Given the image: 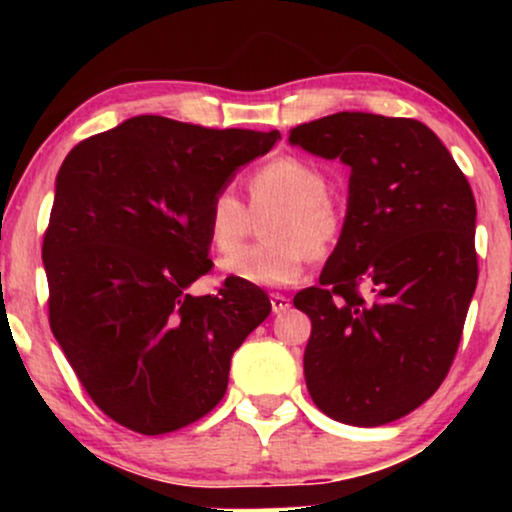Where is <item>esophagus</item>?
<instances>
[{"label":"esophagus","instance_id":"obj_1","mask_svg":"<svg viewBox=\"0 0 512 512\" xmlns=\"http://www.w3.org/2000/svg\"><path fill=\"white\" fill-rule=\"evenodd\" d=\"M269 301H272V310L276 315L286 313V310L291 308V301L284 296V293H272V298H269Z\"/></svg>","mask_w":512,"mask_h":512}]
</instances>
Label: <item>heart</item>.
Segmentation results:
<instances>
[{
  "mask_svg": "<svg viewBox=\"0 0 512 512\" xmlns=\"http://www.w3.org/2000/svg\"><path fill=\"white\" fill-rule=\"evenodd\" d=\"M327 175L301 156H279L248 178L252 211L276 207L264 223L267 243L250 245L223 260V272L243 284L276 289L301 279L313 257H325L344 231V211L327 195ZM211 248L238 250L252 228V214L233 190H219L204 214Z\"/></svg>",
  "mask_w": 512,
  "mask_h": 512,
  "instance_id": "b5f03b06",
  "label": "heart"
}]
</instances>
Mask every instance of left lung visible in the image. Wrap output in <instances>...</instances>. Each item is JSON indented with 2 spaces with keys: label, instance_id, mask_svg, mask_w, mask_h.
Returning <instances> with one entry per match:
<instances>
[{
  "label": "left lung",
  "instance_id": "left-lung-1",
  "mask_svg": "<svg viewBox=\"0 0 512 512\" xmlns=\"http://www.w3.org/2000/svg\"><path fill=\"white\" fill-rule=\"evenodd\" d=\"M289 142L351 168L342 238L320 286L293 298L313 322L305 385L334 421L390 424L438 390L460 346L479 276L472 187L411 117L327 115Z\"/></svg>",
  "mask_w": 512,
  "mask_h": 512
}]
</instances>
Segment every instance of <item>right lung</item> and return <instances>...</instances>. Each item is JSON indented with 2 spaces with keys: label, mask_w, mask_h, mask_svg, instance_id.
Returning a JSON list of instances; mask_svg holds the SVG:
<instances>
[{
  "label": "right lung",
  "mask_w": 512,
  "mask_h": 512,
  "mask_svg": "<svg viewBox=\"0 0 512 512\" xmlns=\"http://www.w3.org/2000/svg\"><path fill=\"white\" fill-rule=\"evenodd\" d=\"M279 132L139 115L93 134L57 173L43 262L50 330L103 414L144 436L178 431L226 395L231 356L272 313L267 293L209 274V199Z\"/></svg>",
  "instance_id": "right-lung-1"
}]
</instances>
